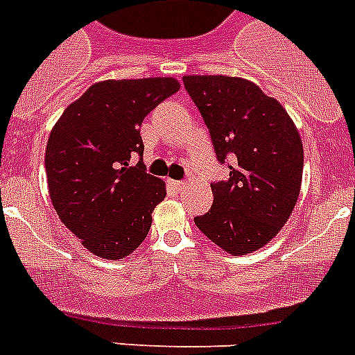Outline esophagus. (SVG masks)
Segmentation results:
<instances>
[{
  "mask_svg": "<svg viewBox=\"0 0 355 355\" xmlns=\"http://www.w3.org/2000/svg\"><path fill=\"white\" fill-rule=\"evenodd\" d=\"M168 184H171L174 190H183V187H184L183 181H175V180H168Z\"/></svg>",
  "mask_w": 355,
  "mask_h": 355,
  "instance_id": "esophagus-1",
  "label": "esophagus"
}]
</instances>
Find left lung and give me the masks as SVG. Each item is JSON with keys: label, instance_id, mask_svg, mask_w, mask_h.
Masks as SVG:
<instances>
[{"label": "left lung", "instance_id": "obj_1", "mask_svg": "<svg viewBox=\"0 0 355 355\" xmlns=\"http://www.w3.org/2000/svg\"><path fill=\"white\" fill-rule=\"evenodd\" d=\"M208 126L215 156L229 167L213 181V205L196 225L231 254L266 245L290 218L302 183L304 149L286 110L252 81L184 76Z\"/></svg>", "mask_w": 355, "mask_h": 355}]
</instances>
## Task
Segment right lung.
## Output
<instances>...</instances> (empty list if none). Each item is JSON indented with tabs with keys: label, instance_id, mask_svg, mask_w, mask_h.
<instances>
[{
	"label": "right lung",
	"instance_id": "obj_1",
	"mask_svg": "<svg viewBox=\"0 0 355 355\" xmlns=\"http://www.w3.org/2000/svg\"><path fill=\"white\" fill-rule=\"evenodd\" d=\"M178 90L172 78L101 81L65 108L49 135L44 163L53 206L99 258L133 252L167 196L165 183L146 172L140 124Z\"/></svg>",
	"mask_w": 355,
	"mask_h": 355
}]
</instances>
